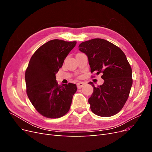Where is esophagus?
Returning a JSON list of instances; mask_svg holds the SVG:
<instances>
[{
    "label": "esophagus",
    "instance_id": "34e87169",
    "mask_svg": "<svg viewBox=\"0 0 152 152\" xmlns=\"http://www.w3.org/2000/svg\"><path fill=\"white\" fill-rule=\"evenodd\" d=\"M84 84H85L84 83V82H78L77 84V88H78V89H80V88H82V87L84 86Z\"/></svg>",
    "mask_w": 152,
    "mask_h": 152
}]
</instances>
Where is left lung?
I'll return each mask as SVG.
<instances>
[{
	"mask_svg": "<svg viewBox=\"0 0 152 152\" xmlns=\"http://www.w3.org/2000/svg\"><path fill=\"white\" fill-rule=\"evenodd\" d=\"M79 50L88 58L91 72L102 73V85L95 87L89 98L91 110L96 115L111 117L121 111L130 93L132 69L125 54L115 45L102 39L82 42Z\"/></svg>",
	"mask_w": 152,
	"mask_h": 152,
	"instance_id": "1",
	"label": "left lung"
}]
</instances>
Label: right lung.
Listing matches in <instances>:
<instances>
[{"mask_svg":"<svg viewBox=\"0 0 152 152\" xmlns=\"http://www.w3.org/2000/svg\"><path fill=\"white\" fill-rule=\"evenodd\" d=\"M76 44V41L49 40L36 50L29 61L25 75L27 96L45 117H61L70 110L77 86L72 83L58 85L56 73Z\"/></svg>","mask_w":152,"mask_h":152,"instance_id":"obj_1","label":"right lung"}]
</instances>
